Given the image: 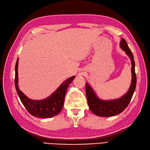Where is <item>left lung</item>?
<instances>
[{
  "mask_svg": "<svg viewBox=\"0 0 150 150\" xmlns=\"http://www.w3.org/2000/svg\"><path fill=\"white\" fill-rule=\"evenodd\" d=\"M120 47L131 59L132 83L128 92L120 98L104 101L99 99L89 84L86 83V94L88 106L91 111L96 115L100 117H111L118 115L122 112L131 100L137 85V76L135 73V64L131 50L124 39H121Z\"/></svg>",
  "mask_w": 150,
  "mask_h": 150,
  "instance_id": "obj_1",
  "label": "left lung"
}]
</instances>
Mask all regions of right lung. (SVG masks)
<instances>
[{"label": "right lung", "mask_w": 150, "mask_h": 150, "mask_svg": "<svg viewBox=\"0 0 150 150\" xmlns=\"http://www.w3.org/2000/svg\"><path fill=\"white\" fill-rule=\"evenodd\" d=\"M18 59L15 67V86L21 102L31 115L40 118H50L61 112L64 105L65 95L70 83L75 76L67 79L59 86L54 93L47 98L42 100H33L28 98L18 88Z\"/></svg>", "instance_id": "obj_1"}]
</instances>
